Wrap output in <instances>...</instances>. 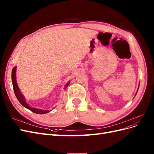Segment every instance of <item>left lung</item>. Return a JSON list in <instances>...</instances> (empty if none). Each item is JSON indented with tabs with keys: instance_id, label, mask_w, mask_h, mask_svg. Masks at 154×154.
<instances>
[{
	"instance_id": "left-lung-1",
	"label": "left lung",
	"mask_w": 154,
	"mask_h": 154,
	"mask_svg": "<svg viewBox=\"0 0 154 154\" xmlns=\"http://www.w3.org/2000/svg\"><path fill=\"white\" fill-rule=\"evenodd\" d=\"M137 91H138V89H137ZM137 92H136V94H137Z\"/></svg>"
}]
</instances>
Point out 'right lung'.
<instances>
[{
  "instance_id": "obj_1",
  "label": "right lung",
  "mask_w": 154,
  "mask_h": 154,
  "mask_svg": "<svg viewBox=\"0 0 154 154\" xmlns=\"http://www.w3.org/2000/svg\"><path fill=\"white\" fill-rule=\"evenodd\" d=\"M16 69H17V66H15L12 69L11 78H12V83H13L14 92H15V94L17 97V100H18V101H19L20 103L24 107H26V109L30 110L31 111H32V112H34V113L38 114H44L49 112L51 110H42V109L33 108V107H31V106H30V105L27 104V103L26 101V100L24 98V96H23L22 93L20 92V91L19 90V88H18V85H17V80H16ZM68 85H69V83H67V85H66V87H65V88H66L68 86Z\"/></svg>"
}]
</instances>
